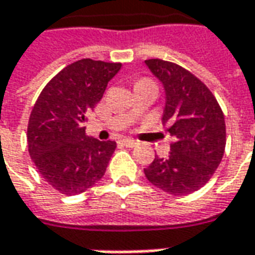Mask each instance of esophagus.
Returning a JSON list of instances; mask_svg holds the SVG:
<instances>
[{
  "mask_svg": "<svg viewBox=\"0 0 255 255\" xmlns=\"http://www.w3.org/2000/svg\"><path fill=\"white\" fill-rule=\"evenodd\" d=\"M121 142H123V145H126L128 148H134L136 145V142L134 139H131V138H124V139H121Z\"/></svg>",
  "mask_w": 255,
  "mask_h": 255,
  "instance_id": "34e87169",
  "label": "esophagus"
}]
</instances>
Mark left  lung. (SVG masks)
I'll return each mask as SVG.
<instances>
[{"label":"left lung","instance_id":"obj_1","mask_svg":"<svg viewBox=\"0 0 255 255\" xmlns=\"http://www.w3.org/2000/svg\"><path fill=\"white\" fill-rule=\"evenodd\" d=\"M166 92L163 124L176 138L167 157H155L145 177L171 195H187L204 187L222 162L226 126L222 109L202 81L178 64L146 60Z\"/></svg>","mask_w":255,"mask_h":255}]
</instances>
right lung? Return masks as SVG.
I'll list each match as a JSON object with an SVG mask.
<instances>
[{
	"mask_svg": "<svg viewBox=\"0 0 255 255\" xmlns=\"http://www.w3.org/2000/svg\"><path fill=\"white\" fill-rule=\"evenodd\" d=\"M120 68L121 62L78 60L44 86L33 106L27 124L29 155L58 193H84L105 176L117 145L89 138L84 123Z\"/></svg>",
	"mask_w": 255,
	"mask_h": 255,
	"instance_id": "right-lung-1",
	"label": "right lung"
}]
</instances>
